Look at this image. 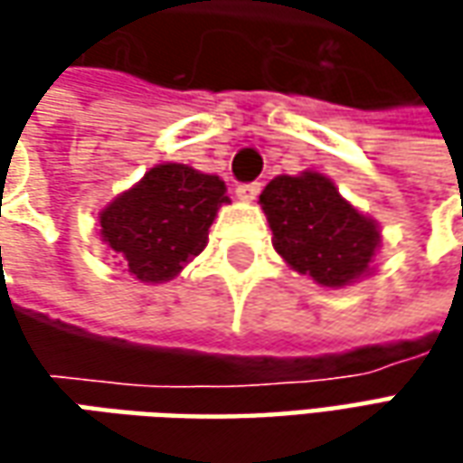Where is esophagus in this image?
Listing matches in <instances>:
<instances>
[{
  "mask_svg": "<svg viewBox=\"0 0 463 463\" xmlns=\"http://www.w3.org/2000/svg\"><path fill=\"white\" fill-rule=\"evenodd\" d=\"M260 195V183H250V185L237 187V198L244 201V203H252Z\"/></svg>",
  "mask_w": 463,
  "mask_h": 463,
  "instance_id": "34e87169",
  "label": "esophagus"
}]
</instances>
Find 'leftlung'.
I'll list each match as a JSON object with an SVG mask.
<instances>
[{"label":"left lung","mask_w":463,"mask_h":463,"mask_svg":"<svg viewBox=\"0 0 463 463\" xmlns=\"http://www.w3.org/2000/svg\"><path fill=\"white\" fill-rule=\"evenodd\" d=\"M260 205L283 262L325 288H343L373 273L382 226L340 195L327 175H278Z\"/></svg>","instance_id":"1"}]
</instances>
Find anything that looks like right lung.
<instances>
[{
	"label": "right lung",
	"mask_w": 463,
	"mask_h": 463,
	"mask_svg": "<svg viewBox=\"0 0 463 463\" xmlns=\"http://www.w3.org/2000/svg\"><path fill=\"white\" fill-rule=\"evenodd\" d=\"M223 203L232 201L219 175L154 165L99 211V237L138 283H167L203 252Z\"/></svg>",
	"instance_id": "obj_1"
}]
</instances>
